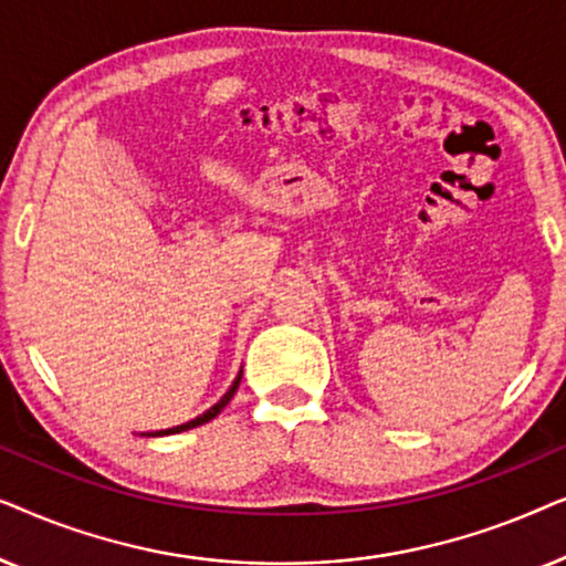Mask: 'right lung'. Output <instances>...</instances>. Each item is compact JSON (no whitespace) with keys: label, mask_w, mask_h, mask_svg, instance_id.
Segmentation results:
<instances>
[{"label":"right lung","mask_w":566,"mask_h":566,"mask_svg":"<svg viewBox=\"0 0 566 566\" xmlns=\"http://www.w3.org/2000/svg\"><path fill=\"white\" fill-rule=\"evenodd\" d=\"M239 381H242V370H239V376L234 378V384L229 386V391L223 394V397L216 401L213 407H208L203 415H198L196 420H188V422H182V424H175V428H167V430H154V432H142V436H146V438H161V436H175V432H185V430H192V428H198V424H206V422H211L216 415L221 412L223 407L229 405L231 401V397H234L237 394V389H239Z\"/></svg>","instance_id":"add662e5"}]
</instances>
